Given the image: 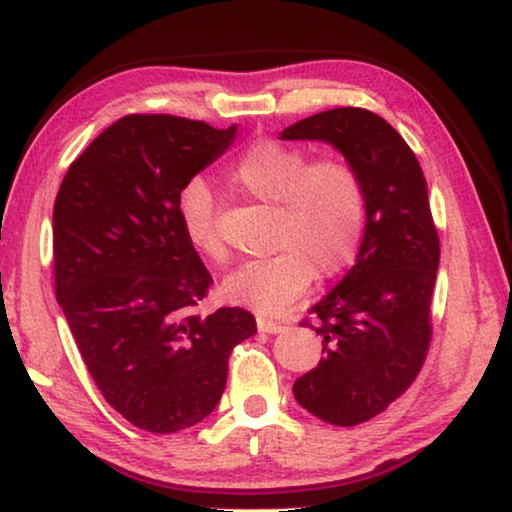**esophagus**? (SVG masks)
I'll list each match as a JSON object with an SVG mask.
<instances>
[{"label": "esophagus", "mask_w": 512, "mask_h": 512, "mask_svg": "<svg viewBox=\"0 0 512 512\" xmlns=\"http://www.w3.org/2000/svg\"><path fill=\"white\" fill-rule=\"evenodd\" d=\"M256 322H258V329H261V332H265V334H279V332H283V329H286V322H277V320H270L265 316H258Z\"/></svg>", "instance_id": "34e87169"}]
</instances>
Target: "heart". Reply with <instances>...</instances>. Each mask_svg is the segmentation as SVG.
<instances>
[{
    "mask_svg": "<svg viewBox=\"0 0 512 512\" xmlns=\"http://www.w3.org/2000/svg\"><path fill=\"white\" fill-rule=\"evenodd\" d=\"M229 183L274 206L270 256L240 263L222 281L231 304L281 313L306 293L313 277L332 279L359 254L366 235L368 199L359 171L341 157L313 160L295 146L263 139L229 169ZM178 222L194 251L222 261L215 196L203 180L178 194Z\"/></svg>",
    "mask_w": 512,
    "mask_h": 512,
    "instance_id": "b5f03b06",
    "label": "heart"
}]
</instances>
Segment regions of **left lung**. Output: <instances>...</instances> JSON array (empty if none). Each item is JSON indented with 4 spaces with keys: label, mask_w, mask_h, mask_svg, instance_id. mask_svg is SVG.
<instances>
[{
    "label": "left lung",
    "mask_w": 512,
    "mask_h": 512,
    "mask_svg": "<svg viewBox=\"0 0 512 512\" xmlns=\"http://www.w3.org/2000/svg\"><path fill=\"white\" fill-rule=\"evenodd\" d=\"M281 139L332 144L366 187L357 263L311 306L316 322H302L320 334L325 357L293 384L297 403L320 421L359 426L403 396L426 361L439 267L428 185L405 139L368 109L313 114Z\"/></svg>",
    "instance_id": "obj_1"
}]
</instances>
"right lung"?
<instances>
[{
  "label": "right lung",
  "instance_id": "1",
  "mask_svg": "<svg viewBox=\"0 0 512 512\" xmlns=\"http://www.w3.org/2000/svg\"><path fill=\"white\" fill-rule=\"evenodd\" d=\"M235 130L123 116L70 164L54 201V288L80 355L107 403L157 435L215 410L233 348L256 332L240 306L194 311L212 277L176 212Z\"/></svg>",
  "mask_w": 512,
  "mask_h": 512
}]
</instances>
